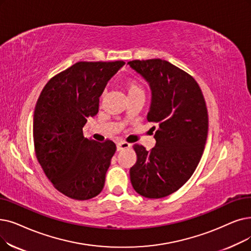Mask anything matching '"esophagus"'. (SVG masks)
I'll return each mask as SVG.
<instances>
[{
    "instance_id": "obj_1",
    "label": "esophagus",
    "mask_w": 251,
    "mask_h": 251,
    "mask_svg": "<svg viewBox=\"0 0 251 251\" xmlns=\"http://www.w3.org/2000/svg\"><path fill=\"white\" fill-rule=\"evenodd\" d=\"M131 147V145H130L129 143H127V141H119V143L117 144V149L118 151H121V150H125V149H128Z\"/></svg>"
}]
</instances>
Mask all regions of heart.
<instances>
[{"instance_id": "b5f03b06", "label": "heart", "mask_w": 251, "mask_h": 251, "mask_svg": "<svg viewBox=\"0 0 251 251\" xmlns=\"http://www.w3.org/2000/svg\"><path fill=\"white\" fill-rule=\"evenodd\" d=\"M125 88L127 90L128 96H133L138 93H144L143 87L134 79H128L125 82Z\"/></svg>"}]
</instances>
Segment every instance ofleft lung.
Here are the masks:
<instances>
[{"mask_svg":"<svg viewBox=\"0 0 251 251\" xmlns=\"http://www.w3.org/2000/svg\"><path fill=\"white\" fill-rule=\"evenodd\" d=\"M128 64L150 83L148 121L158 125L154 148L133 146L137 160L130 180L139 195L159 199L180 189L197 168L208 134V112L198 83L187 72L160 58Z\"/></svg>","mask_w":251,"mask_h":251,"instance_id":"obj_1","label":"left lung"}]
</instances>
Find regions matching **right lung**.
Segmentation results:
<instances>
[{
    "label": "right lung",
    "mask_w": 251,
    "mask_h": 251,
    "mask_svg": "<svg viewBox=\"0 0 251 251\" xmlns=\"http://www.w3.org/2000/svg\"><path fill=\"white\" fill-rule=\"evenodd\" d=\"M125 62L79 61L52 77L34 113L36 157L53 187L75 200H88L104 186L116 151L113 140L87 138V118L99 113L100 96Z\"/></svg>",
    "instance_id": "right-lung-1"
}]
</instances>
